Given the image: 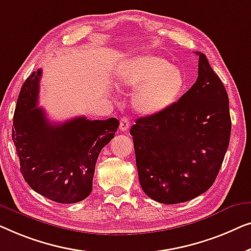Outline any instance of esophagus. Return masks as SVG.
<instances>
[{"label":"esophagus","mask_w":251,"mask_h":251,"mask_svg":"<svg viewBox=\"0 0 251 251\" xmlns=\"http://www.w3.org/2000/svg\"><path fill=\"white\" fill-rule=\"evenodd\" d=\"M129 126H130V122L128 121V119L125 118V117L121 119V124H119V129H121L122 132H126V130L129 128Z\"/></svg>","instance_id":"esophagus-1"}]
</instances>
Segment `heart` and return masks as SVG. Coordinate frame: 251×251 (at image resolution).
I'll use <instances>...</instances> for the list:
<instances>
[{
  "mask_svg": "<svg viewBox=\"0 0 251 251\" xmlns=\"http://www.w3.org/2000/svg\"><path fill=\"white\" fill-rule=\"evenodd\" d=\"M182 70L160 56L137 55L119 70L117 85L122 90H135L133 107L141 115H157L177 101L184 89Z\"/></svg>",
  "mask_w": 251,
  "mask_h": 251,
  "instance_id": "heart-1",
  "label": "heart"
}]
</instances>
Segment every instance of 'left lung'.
I'll list each match as a JSON object with an SVG mask.
<instances>
[{
  "label": "left lung",
  "mask_w": 251,
  "mask_h": 251,
  "mask_svg": "<svg viewBox=\"0 0 251 251\" xmlns=\"http://www.w3.org/2000/svg\"><path fill=\"white\" fill-rule=\"evenodd\" d=\"M198 78L177 102L130 128L144 193L166 204L185 202L213 185L231 135L226 90L201 52Z\"/></svg>",
  "instance_id": "obj_1"
}]
</instances>
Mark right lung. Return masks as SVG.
I'll return each mask as SVG.
<instances>
[{
    "instance_id": "right-lung-1",
    "label": "right lung",
    "mask_w": 251,
    "mask_h": 251,
    "mask_svg": "<svg viewBox=\"0 0 251 251\" xmlns=\"http://www.w3.org/2000/svg\"><path fill=\"white\" fill-rule=\"evenodd\" d=\"M42 70L21 86L12 140L20 172L34 191L59 203H76L90 196L98 157L114 139L118 119L76 117L60 124L48 121L37 107Z\"/></svg>"
}]
</instances>
